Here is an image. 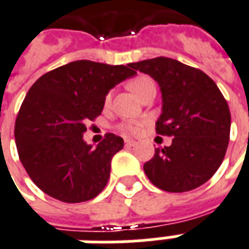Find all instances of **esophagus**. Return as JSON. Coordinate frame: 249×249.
I'll list each match as a JSON object with an SVG mask.
<instances>
[{"instance_id": "1", "label": "esophagus", "mask_w": 249, "mask_h": 249, "mask_svg": "<svg viewBox=\"0 0 249 249\" xmlns=\"http://www.w3.org/2000/svg\"><path fill=\"white\" fill-rule=\"evenodd\" d=\"M136 145V141H133V140H130V139H126L125 140V146H134Z\"/></svg>"}]
</instances>
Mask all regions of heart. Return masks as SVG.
<instances>
[{
	"label": "heart",
	"mask_w": 249,
	"mask_h": 249,
	"mask_svg": "<svg viewBox=\"0 0 249 249\" xmlns=\"http://www.w3.org/2000/svg\"><path fill=\"white\" fill-rule=\"evenodd\" d=\"M149 87H154V82H153L152 79L149 78V76H137L136 79H133L132 82L129 83V89L133 92L136 96L139 97L141 93H142L145 89H148ZM110 95H107L106 100H109ZM119 129L120 132H123V133H137L139 132V126H136V125L132 124H121L119 125Z\"/></svg>",
	"instance_id": "obj_1"
}]
</instances>
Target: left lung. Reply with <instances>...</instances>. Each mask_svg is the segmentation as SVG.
I'll return each mask as SVG.
<instances>
[{"label": "left lung", "mask_w": 249, "mask_h": 249, "mask_svg": "<svg viewBox=\"0 0 249 249\" xmlns=\"http://www.w3.org/2000/svg\"><path fill=\"white\" fill-rule=\"evenodd\" d=\"M150 75L162 92V115L156 132L173 137L170 146L157 148L143 171L153 185L169 193L194 190L222 165L231 129V113L222 92L209 75L176 59L130 63Z\"/></svg>", "instance_id": "left-lung-1"}]
</instances>
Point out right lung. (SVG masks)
I'll use <instances>...</instances> for the list:
<instances>
[{
    "mask_svg": "<svg viewBox=\"0 0 249 249\" xmlns=\"http://www.w3.org/2000/svg\"><path fill=\"white\" fill-rule=\"evenodd\" d=\"M134 73L130 64L76 60L46 72L31 86L17 115L14 137L22 165L43 193L79 203L103 191L112 157L124 140L107 133L93 148L83 134L88 121L101 115L110 88Z\"/></svg>",
    "mask_w": 249,
    "mask_h": 249,
    "instance_id": "add662e5",
    "label": "right lung"
}]
</instances>
